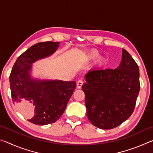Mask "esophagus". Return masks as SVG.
<instances>
[{"instance_id":"1","label":"esophagus","mask_w":153,"mask_h":153,"mask_svg":"<svg viewBox=\"0 0 153 153\" xmlns=\"http://www.w3.org/2000/svg\"><path fill=\"white\" fill-rule=\"evenodd\" d=\"M83 84H84V82H83V80L82 79H79L77 81V88H81Z\"/></svg>"}]
</instances>
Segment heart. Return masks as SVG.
Returning <instances> with one entry per match:
<instances>
[{"label":"heart","mask_w":153,"mask_h":153,"mask_svg":"<svg viewBox=\"0 0 153 153\" xmlns=\"http://www.w3.org/2000/svg\"><path fill=\"white\" fill-rule=\"evenodd\" d=\"M100 54L99 53V51L97 50H92L89 53L88 55V57L89 59H91V60H97V59H98L100 57ZM102 61V59H100L99 62L101 63Z\"/></svg>","instance_id":"1"}]
</instances>
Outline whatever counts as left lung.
Returning <instances> with one entry per match:
<instances>
[{
    "label": "left lung",
    "mask_w": 153,
    "mask_h": 153,
    "mask_svg": "<svg viewBox=\"0 0 153 153\" xmlns=\"http://www.w3.org/2000/svg\"><path fill=\"white\" fill-rule=\"evenodd\" d=\"M139 67L125 49L117 69H92L83 84L87 117L93 126L115 128L130 117L140 91Z\"/></svg>",
    "instance_id": "left-lung-1"
}]
</instances>
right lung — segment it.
Listing matches in <instances>:
<instances>
[{
    "mask_svg": "<svg viewBox=\"0 0 153 153\" xmlns=\"http://www.w3.org/2000/svg\"><path fill=\"white\" fill-rule=\"evenodd\" d=\"M59 43L48 41L31 46L17 58L9 77L13 102L36 125L57 121L76 88L74 81L36 79L31 75L32 64L53 55Z\"/></svg>",
    "mask_w": 153,
    "mask_h": 153,
    "instance_id": "1",
    "label": "right lung"
}]
</instances>
